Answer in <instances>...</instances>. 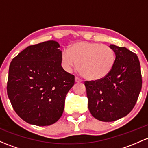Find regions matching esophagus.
<instances>
[{
  "mask_svg": "<svg viewBox=\"0 0 148 148\" xmlns=\"http://www.w3.org/2000/svg\"><path fill=\"white\" fill-rule=\"evenodd\" d=\"M75 82H77V83H79V82H82V80L81 79L78 78V77H75Z\"/></svg>",
  "mask_w": 148,
  "mask_h": 148,
  "instance_id": "1",
  "label": "esophagus"
}]
</instances>
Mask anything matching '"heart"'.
<instances>
[{
    "mask_svg": "<svg viewBox=\"0 0 148 148\" xmlns=\"http://www.w3.org/2000/svg\"><path fill=\"white\" fill-rule=\"evenodd\" d=\"M61 60L64 68L71 71L78 63L81 74L89 80H99L109 74L116 61L114 50L108 45L78 42L62 51Z\"/></svg>",
    "mask_w": 148,
    "mask_h": 148,
    "instance_id": "heart-1",
    "label": "heart"
}]
</instances>
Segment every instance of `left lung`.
I'll return each mask as SVG.
<instances>
[{
    "label": "left lung",
    "instance_id": "1",
    "mask_svg": "<svg viewBox=\"0 0 148 148\" xmlns=\"http://www.w3.org/2000/svg\"><path fill=\"white\" fill-rule=\"evenodd\" d=\"M116 61L103 79L86 81L88 106L95 119L112 122L127 116L136 105L142 88L138 56L124 47L111 45Z\"/></svg>",
    "mask_w": 148,
    "mask_h": 148
}]
</instances>
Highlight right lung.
<instances>
[{
	"instance_id": "add662e5",
	"label": "right lung",
	"mask_w": 148,
	"mask_h": 148,
	"mask_svg": "<svg viewBox=\"0 0 148 148\" xmlns=\"http://www.w3.org/2000/svg\"><path fill=\"white\" fill-rule=\"evenodd\" d=\"M60 45L53 40L28 46L12 59L7 93L15 113L38 126L57 122L74 76L63 69Z\"/></svg>"
}]
</instances>
